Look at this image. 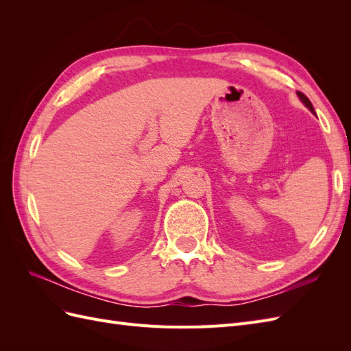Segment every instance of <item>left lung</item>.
<instances>
[{"instance_id":"obj_1","label":"left lung","mask_w":351,"mask_h":351,"mask_svg":"<svg viewBox=\"0 0 351 351\" xmlns=\"http://www.w3.org/2000/svg\"><path fill=\"white\" fill-rule=\"evenodd\" d=\"M297 97H299V98L302 99V102H303V104L306 105V107H307V108H309V110H311V111H312V112L315 114V110H313V105H312V102L309 101V98H307L304 93H302V92H297Z\"/></svg>"}]
</instances>
